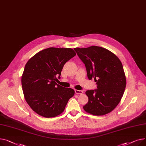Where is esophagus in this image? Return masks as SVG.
I'll use <instances>...</instances> for the list:
<instances>
[{"label": "esophagus", "mask_w": 146, "mask_h": 146, "mask_svg": "<svg viewBox=\"0 0 146 146\" xmlns=\"http://www.w3.org/2000/svg\"><path fill=\"white\" fill-rule=\"evenodd\" d=\"M75 94H82L83 93V91L82 90H75Z\"/></svg>", "instance_id": "obj_1"}]
</instances>
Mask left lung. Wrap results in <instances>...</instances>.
Masks as SVG:
<instances>
[{"label":"left lung","mask_w":146,"mask_h":146,"mask_svg":"<svg viewBox=\"0 0 146 146\" xmlns=\"http://www.w3.org/2000/svg\"><path fill=\"white\" fill-rule=\"evenodd\" d=\"M86 68L89 80L94 78L97 89L85 92L88 102L83 108L95 115H105L118 104L126 86L123 66L119 58L111 51L97 46L75 48Z\"/></svg>","instance_id":"left-lung-1"}]
</instances>
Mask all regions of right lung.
I'll list each match as a JSON object with an SVG mask.
<instances>
[{"label": "right lung", "instance_id": "1", "mask_svg": "<svg viewBox=\"0 0 146 146\" xmlns=\"http://www.w3.org/2000/svg\"><path fill=\"white\" fill-rule=\"evenodd\" d=\"M71 48H49L32 57L25 66L22 86L25 98L38 114L46 118L61 114L75 94L58 85L65 64L75 56Z\"/></svg>", "mask_w": 146, "mask_h": 146}]
</instances>
